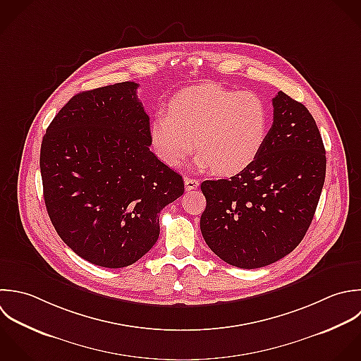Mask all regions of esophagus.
Segmentation results:
<instances>
[{"label": "esophagus", "instance_id": "esophagus-1", "mask_svg": "<svg viewBox=\"0 0 361 361\" xmlns=\"http://www.w3.org/2000/svg\"><path fill=\"white\" fill-rule=\"evenodd\" d=\"M184 183H185V190H187V191L195 190V188L200 185V181H198L197 178H191V177H185V178H184Z\"/></svg>", "mask_w": 361, "mask_h": 361}]
</instances>
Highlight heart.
Wrapping results in <instances>:
<instances>
[{"label":"heart","instance_id":"heart-1","mask_svg":"<svg viewBox=\"0 0 361 361\" xmlns=\"http://www.w3.org/2000/svg\"><path fill=\"white\" fill-rule=\"evenodd\" d=\"M269 123V108L256 92L198 85L173 97L169 112L154 114L149 136L157 157L170 167L181 166L197 146V167L233 176L256 161Z\"/></svg>","mask_w":361,"mask_h":361}]
</instances>
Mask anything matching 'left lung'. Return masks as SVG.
Here are the masks:
<instances>
[{
    "instance_id": "8db88e82",
    "label": "left lung",
    "mask_w": 361,
    "mask_h": 361,
    "mask_svg": "<svg viewBox=\"0 0 361 361\" xmlns=\"http://www.w3.org/2000/svg\"><path fill=\"white\" fill-rule=\"evenodd\" d=\"M273 125L256 161L229 180L201 184V232L209 249L239 269H260L304 239L325 183L322 136L307 106L273 98Z\"/></svg>"
}]
</instances>
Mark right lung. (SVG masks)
I'll list each match as a JSON object with an SVG mask.
<instances>
[{
    "mask_svg": "<svg viewBox=\"0 0 361 361\" xmlns=\"http://www.w3.org/2000/svg\"><path fill=\"white\" fill-rule=\"evenodd\" d=\"M139 84L75 94L53 118L40 146L49 218L84 260L121 269L157 242L160 211L184 192L183 177L149 149V115Z\"/></svg>",
    "mask_w": 361,
    "mask_h": 361,
    "instance_id": "right-lung-1",
    "label": "right lung"
}]
</instances>
